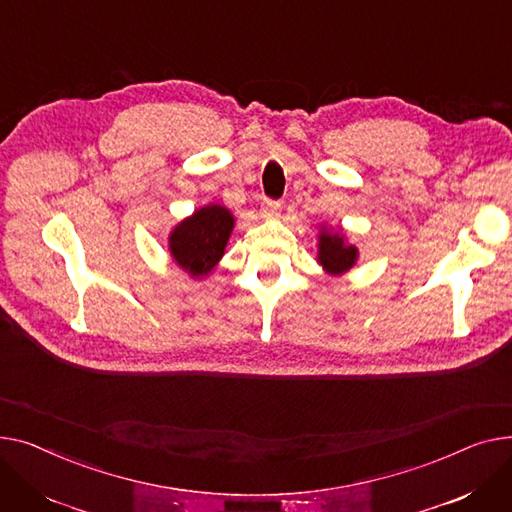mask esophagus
<instances>
[{"label": "esophagus", "instance_id": "obj_1", "mask_svg": "<svg viewBox=\"0 0 512 512\" xmlns=\"http://www.w3.org/2000/svg\"><path fill=\"white\" fill-rule=\"evenodd\" d=\"M260 210H262V217H264V219H275V217H279L281 202H279V200H270V198H266V200L262 202Z\"/></svg>", "mask_w": 512, "mask_h": 512}]
</instances>
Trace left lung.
<instances>
[{
	"instance_id": "obj_1",
	"label": "left lung",
	"mask_w": 512,
	"mask_h": 512,
	"mask_svg": "<svg viewBox=\"0 0 512 512\" xmlns=\"http://www.w3.org/2000/svg\"><path fill=\"white\" fill-rule=\"evenodd\" d=\"M320 252H318V262L328 270V273H345L357 258V250L349 244L343 242L341 235H330L326 231L320 233Z\"/></svg>"
}]
</instances>
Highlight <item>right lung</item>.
<instances>
[{
    "label": "right lung",
    "mask_w": 512,
    "mask_h": 512,
    "mask_svg": "<svg viewBox=\"0 0 512 512\" xmlns=\"http://www.w3.org/2000/svg\"><path fill=\"white\" fill-rule=\"evenodd\" d=\"M231 229L233 217L227 208L204 206L175 227L169 237L171 254L192 277H202L221 260Z\"/></svg>",
    "instance_id": "add662e5"
}]
</instances>
